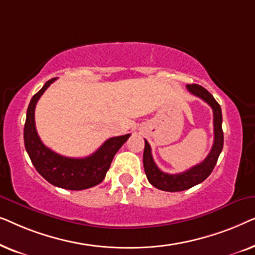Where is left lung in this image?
<instances>
[{"label":"left lung","mask_w":255,"mask_h":255,"mask_svg":"<svg viewBox=\"0 0 255 255\" xmlns=\"http://www.w3.org/2000/svg\"><path fill=\"white\" fill-rule=\"evenodd\" d=\"M187 89L193 95L200 97L211 107L214 113V145L210 153L207 158L198 165L191 167L190 169L179 174H168L162 172L158 166L155 165L152 156L151 146L145 139L144 155H142V162H144V169L147 176L148 182L163 191H182L189 188L196 186V184L203 182L207 177L210 175L214 170L216 163H217L218 156L221 154L224 144V134L222 128V109L214 96L208 92L207 89L200 85H187Z\"/></svg>","instance_id":"1"}]
</instances>
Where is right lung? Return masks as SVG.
<instances>
[{
  "label": "right lung",
  "instance_id": "obj_1",
  "mask_svg": "<svg viewBox=\"0 0 255 255\" xmlns=\"http://www.w3.org/2000/svg\"><path fill=\"white\" fill-rule=\"evenodd\" d=\"M55 80L57 78L48 80L30 101L24 125L25 149L37 172L51 184L68 190L88 189L104 180L115 154L130 134L109 138L96 152L86 158H68L46 147L37 133L34 109L38 100Z\"/></svg>",
  "mask_w": 255,
  "mask_h": 255
}]
</instances>
